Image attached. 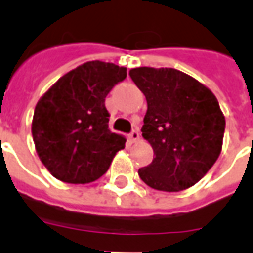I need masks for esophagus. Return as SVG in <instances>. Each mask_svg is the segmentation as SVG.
I'll return each mask as SVG.
<instances>
[{
  "instance_id": "obj_1",
  "label": "esophagus",
  "mask_w": 253,
  "mask_h": 253,
  "mask_svg": "<svg viewBox=\"0 0 253 253\" xmlns=\"http://www.w3.org/2000/svg\"><path fill=\"white\" fill-rule=\"evenodd\" d=\"M128 138H130V142L131 143H135L139 141V132L137 131V130H134V131L128 135Z\"/></svg>"
}]
</instances>
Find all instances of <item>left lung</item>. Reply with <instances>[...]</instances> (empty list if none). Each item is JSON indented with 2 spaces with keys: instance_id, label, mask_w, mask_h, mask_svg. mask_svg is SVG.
<instances>
[{
  "instance_id": "left-lung-1",
  "label": "left lung",
  "mask_w": 253,
  "mask_h": 253,
  "mask_svg": "<svg viewBox=\"0 0 253 253\" xmlns=\"http://www.w3.org/2000/svg\"><path fill=\"white\" fill-rule=\"evenodd\" d=\"M130 77L148 101L142 137L153 161L138 170L149 187L167 192L190 188L222 150L225 116L210 89L170 67H135Z\"/></svg>"
}]
</instances>
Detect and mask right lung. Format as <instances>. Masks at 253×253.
<instances>
[{
    "mask_svg": "<svg viewBox=\"0 0 253 253\" xmlns=\"http://www.w3.org/2000/svg\"><path fill=\"white\" fill-rule=\"evenodd\" d=\"M126 67L90 61L73 69L42 96L34 112L36 153L58 180L86 184L110 168L126 138L108 128L105 97Z\"/></svg>",
    "mask_w": 253,
    "mask_h": 253,
    "instance_id": "obj_1",
    "label": "right lung"
}]
</instances>
